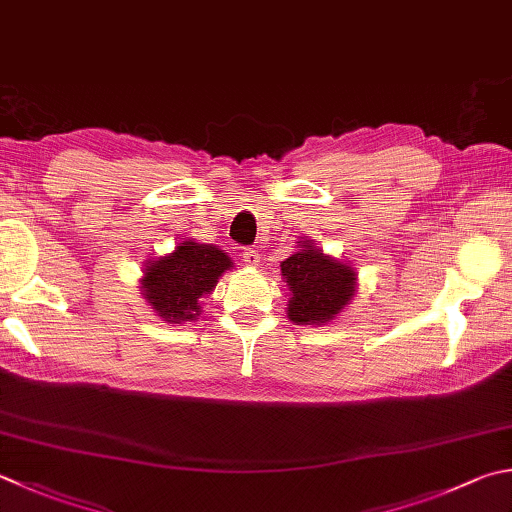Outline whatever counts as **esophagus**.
<instances>
[{
	"mask_svg": "<svg viewBox=\"0 0 512 512\" xmlns=\"http://www.w3.org/2000/svg\"><path fill=\"white\" fill-rule=\"evenodd\" d=\"M259 262H262V257H259L257 250H244V264L250 268H257Z\"/></svg>",
	"mask_w": 512,
	"mask_h": 512,
	"instance_id": "obj_1",
	"label": "esophagus"
}]
</instances>
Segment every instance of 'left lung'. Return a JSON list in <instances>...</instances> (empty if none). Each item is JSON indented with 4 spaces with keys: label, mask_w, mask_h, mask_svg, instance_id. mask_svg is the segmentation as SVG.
Instances as JSON below:
<instances>
[{
    "label": "left lung",
    "mask_w": 512,
    "mask_h": 512,
    "mask_svg": "<svg viewBox=\"0 0 512 512\" xmlns=\"http://www.w3.org/2000/svg\"><path fill=\"white\" fill-rule=\"evenodd\" d=\"M295 253L282 262L288 286L286 315L297 326H324L342 313L357 293V270L324 253L315 239L299 237Z\"/></svg>",
    "instance_id": "8db88e82"
}]
</instances>
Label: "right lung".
Here are the masks:
<instances>
[{
	"mask_svg": "<svg viewBox=\"0 0 512 512\" xmlns=\"http://www.w3.org/2000/svg\"><path fill=\"white\" fill-rule=\"evenodd\" d=\"M233 268V259L215 244L184 239L173 253L148 259L142 268L139 290L146 304L166 324L195 322L202 299L215 290L219 277Z\"/></svg>",
	"mask_w": 512,
	"mask_h": 512,
	"instance_id": "add662e5",
	"label": "right lung"
}]
</instances>
